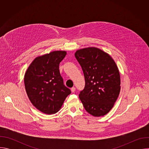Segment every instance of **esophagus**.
Here are the masks:
<instances>
[{
  "instance_id": "esophagus-1",
  "label": "esophagus",
  "mask_w": 149,
  "mask_h": 149,
  "mask_svg": "<svg viewBox=\"0 0 149 149\" xmlns=\"http://www.w3.org/2000/svg\"><path fill=\"white\" fill-rule=\"evenodd\" d=\"M71 90L72 93H74L75 91V87H72V88H71Z\"/></svg>"
}]
</instances>
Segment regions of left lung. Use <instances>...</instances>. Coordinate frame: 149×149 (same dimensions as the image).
<instances>
[{
	"label": "left lung",
	"instance_id": "8db88e82",
	"mask_svg": "<svg viewBox=\"0 0 149 149\" xmlns=\"http://www.w3.org/2000/svg\"><path fill=\"white\" fill-rule=\"evenodd\" d=\"M75 56L85 77L84 88L79 94L85 109L95 117L105 115L120 91V76L115 62L97 48L78 50Z\"/></svg>",
	"mask_w": 149,
	"mask_h": 149
}]
</instances>
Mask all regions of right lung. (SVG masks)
<instances>
[{
  "mask_svg": "<svg viewBox=\"0 0 149 149\" xmlns=\"http://www.w3.org/2000/svg\"><path fill=\"white\" fill-rule=\"evenodd\" d=\"M65 51H54L36 58L24 78L27 95L35 107L47 114L56 113L71 93L63 84L59 65Z\"/></svg>",
  "mask_w": 149,
  "mask_h": 149,
  "instance_id": "right-lung-1",
  "label": "right lung"
}]
</instances>
